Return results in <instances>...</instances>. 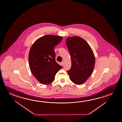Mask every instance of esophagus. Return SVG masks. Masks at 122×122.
I'll return each mask as SVG.
<instances>
[{
	"instance_id": "1",
	"label": "esophagus",
	"mask_w": 122,
	"mask_h": 122,
	"mask_svg": "<svg viewBox=\"0 0 122 122\" xmlns=\"http://www.w3.org/2000/svg\"><path fill=\"white\" fill-rule=\"evenodd\" d=\"M64 62H63V61L61 62V65H62V66H64Z\"/></svg>"
}]
</instances>
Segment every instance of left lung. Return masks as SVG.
Instances as JSON below:
<instances>
[{
  "mask_svg": "<svg viewBox=\"0 0 122 122\" xmlns=\"http://www.w3.org/2000/svg\"><path fill=\"white\" fill-rule=\"evenodd\" d=\"M66 44L71 61L68 74L74 83L81 85L88 80L94 70L95 63L94 53L88 42L78 36L67 38Z\"/></svg>",
  "mask_w": 122,
  "mask_h": 122,
  "instance_id": "obj_1",
  "label": "left lung"
}]
</instances>
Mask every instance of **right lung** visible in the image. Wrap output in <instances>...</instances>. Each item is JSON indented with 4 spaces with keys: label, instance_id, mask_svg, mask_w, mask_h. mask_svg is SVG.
<instances>
[{
    "label": "right lung",
    "instance_id": "1",
    "mask_svg": "<svg viewBox=\"0 0 122 122\" xmlns=\"http://www.w3.org/2000/svg\"><path fill=\"white\" fill-rule=\"evenodd\" d=\"M60 36L47 35L39 38L30 49L28 62L33 75L41 83L49 84L62 66L55 60L54 47L60 43Z\"/></svg>",
    "mask_w": 122,
    "mask_h": 122
}]
</instances>
